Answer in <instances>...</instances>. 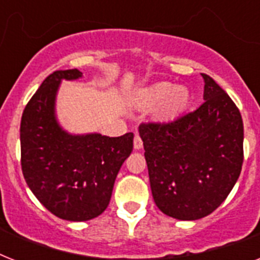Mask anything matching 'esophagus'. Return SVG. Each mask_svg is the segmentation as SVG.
<instances>
[{"instance_id":"obj_1","label":"esophagus","mask_w":260,"mask_h":260,"mask_svg":"<svg viewBox=\"0 0 260 260\" xmlns=\"http://www.w3.org/2000/svg\"><path fill=\"white\" fill-rule=\"evenodd\" d=\"M134 147L136 150H140L143 147V142H142V138H140V135L139 134H135V139H134Z\"/></svg>"}]
</instances>
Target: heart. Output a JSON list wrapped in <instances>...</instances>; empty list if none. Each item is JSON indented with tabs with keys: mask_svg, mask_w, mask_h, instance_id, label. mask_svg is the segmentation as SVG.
<instances>
[{
	"mask_svg": "<svg viewBox=\"0 0 260 260\" xmlns=\"http://www.w3.org/2000/svg\"><path fill=\"white\" fill-rule=\"evenodd\" d=\"M189 90L183 86H173L169 82L155 83L143 94V104L154 106L159 102L156 113L160 118L177 117L189 104Z\"/></svg>",
	"mask_w": 260,
	"mask_h": 260,
	"instance_id": "b5f03b06",
	"label": "heart"
}]
</instances>
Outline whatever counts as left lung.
<instances>
[{"instance_id": "1", "label": "left lung", "mask_w": 260, "mask_h": 260, "mask_svg": "<svg viewBox=\"0 0 260 260\" xmlns=\"http://www.w3.org/2000/svg\"><path fill=\"white\" fill-rule=\"evenodd\" d=\"M204 104L169 122H143L151 191L159 209L178 220L216 210L238 181L243 165V120L238 106L210 78Z\"/></svg>"}]
</instances>
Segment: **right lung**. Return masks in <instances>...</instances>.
Wrapping results in <instances>:
<instances>
[{
    "instance_id": "add662e5",
    "label": "right lung",
    "mask_w": 260,
    "mask_h": 260,
    "mask_svg": "<svg viewBox=\"0 0 260 260\" xmlns=\"http://www.w3.org/2000/svg\"><path fill=\"white\" fill-rule=\"evenodd\" d=\"M77 69L48 75L22 112L21 169L26 185L56 217L87 221L108 208L120 167L134 150V134L109 138L70 135L55 117L62 79H78Z\"/></svg>"
}]
</instances>
